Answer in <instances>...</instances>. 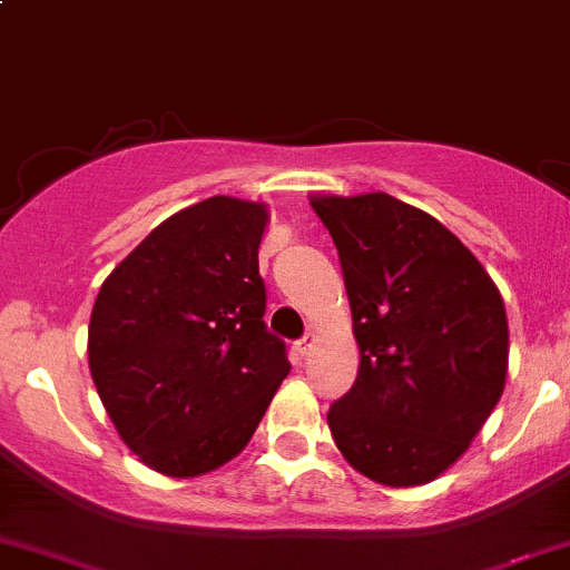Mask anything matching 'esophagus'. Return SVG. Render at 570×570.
I'll return each instance as SVG.
<instances>
[{
  "instance_id": "obj_1",
  "label": "esophagus",
  "mask_w": 570,
  "mask_h": 570,
  "mask_svg": "<svg viewBox=\"0 0 570 570\" xmlns=\"http://www.w3.org/2000/svg\"><path fill=\"white\" fill-rule=\"evenodd\" d=\"M297 353H301V356H308V353H312V347H314V331H306V334H303V340H297Z\"/></svg>"
}]
</instances>
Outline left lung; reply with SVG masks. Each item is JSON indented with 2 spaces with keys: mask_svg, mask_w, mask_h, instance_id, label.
<instances>
[{
  "mask_svg": "<svg viewBox=\"0 0 570 570\" xmlns=\"http://www.w3.org/2000/svg\"><path fill=\"white\" fill-rule=\"evenodd\" d=\"M312 208L340 253L358 342L356 381L328 409L331 438L373 482H432L504 392V301L432 214L384 191L314 197Z\"/></svg>",
  "mask_w": 570,
  "mask_h": 570,
  "instance_id": "obj_1",
  "label": "left lung"
}]
</instances>
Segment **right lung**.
Masks as SVG:
<instances>
[{
  "mask_svg": "<svg viewBox=\"0 0 570 570\" xmlns=\"http://www.w3.org/2000/svg\"><path fill=\"white\" fill-rule=\"evenodd\" d=\"M267 208L208 197L164 219L105 278L88 325V367L127 449L189 479L250 443L289 373L264 325L258 275Z\"/></svg>",
  "mask_w": 570,
  "mask_h": 570,
  "instance_id": "add662e5",
  "label": "right lung"
}]
</instances>
